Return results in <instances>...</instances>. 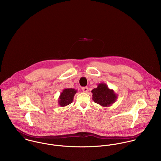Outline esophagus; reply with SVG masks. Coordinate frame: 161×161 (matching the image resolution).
I'll return each mask as SVG.
<instances>
[{
    "label": "esophagus",
    "mask_w": 161,
    "mask_h": 161,
    "mask_svg": "<svg viewBox=\"0 0 161 161\" xmlns=\"http://www.w3.org/2000/svg\"><path fill=\"white\" fill-rule=\"evenodd\" d=\"M82 90L83 91V92H87L89 91V88L87 87H84L82 88Z\"/></svg>",
    "instance_id": "obj_1"
}]
</instances>
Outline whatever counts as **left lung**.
Wrapping results in <instances>:
<instances>
[{"label": "left lung", "instance_id": "8db88e82", "mask_svg": "<svg viewBox=\"0 0 161 161\" xmlns=\"http://www.w3.org/2000/svg\"><path fill=\"white\" fill-rule=\"evenodd\" d=\"M92 100L100 105L107 107L114 103L118 98V95L113 89L108 88L105 83H100L97 87L92 91Z\"/></svg>", "mask_w": 161, "mask_h": 161}]
</instances>
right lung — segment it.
Segmentation results:
<instances>
[{
  "label": "right lung",
  "instance_id": "1",
  "mask_svg": "<svg viewBox=\"0 0 161 161\" xmlns=\"http://www.w3.org/2000/svg\"><path fill=\"white\" fill-rule=\"evenodd\" d=\"M77 91L75 89H64L61 93L58 98V104L60 107H66L71 103Z\"/></svg>",
  "mask_w": 161,
  "mask_h": 161
}]
</instances>
